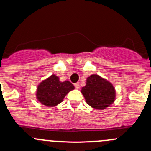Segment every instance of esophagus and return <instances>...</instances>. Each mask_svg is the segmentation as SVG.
<instances>
[{"label": "esophagus", "mask_w": 151, "mask_h": 151, "mask_svg": "<svg viewBox=\"0 0 151 151\" xmlns=\"http://www.w3.org/2000/svg\"><path fill=\"white\" fill-rule=\"evenodd\" d=\"M74 86H75V88H77V89H79L80 88V83H77L74 84Z\"/></svg>", "instance_id": "34e87169"}]
</instances>
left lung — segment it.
I'll list each match as a JSON object with an SVG mask.
<instances>
[{
	"instance_id": "1",
	"label": "left lung",
	"mask_w": 151,
	"mask_h": 151,
	"mask_svg": "<svg viewBox=\"0 0 151 151\" xmlns=\"http://www.w3.org/2000/svg\"><path fill=\"white\" fill-rule=\"evenodd\" d=\"M87 104L95 109H104L114 102L115 91L113 85L97 74L87 79L86 85L81 90Z\"/></svg>"
}]
</instances>
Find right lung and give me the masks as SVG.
Returning a JSON list of instances; mask_svg holds the SVG:
<instances>
[{"label": "right lung", "instance_id": "1", "mask_svg": "<svg viewBox=\"0 0 151 151\" xmlns=\"http://www.w3.org/2000/svg\"><path fill=\"white\" fill-rule=\"evenodd\" d=\"M74 89L69 81L60 82L58 77L55 74L39 85L36 91L37 99L47 106H55L62 102L65 96Z\"/></svg>", "mask_w": 151, "mask_h": 151}]
</instances>
